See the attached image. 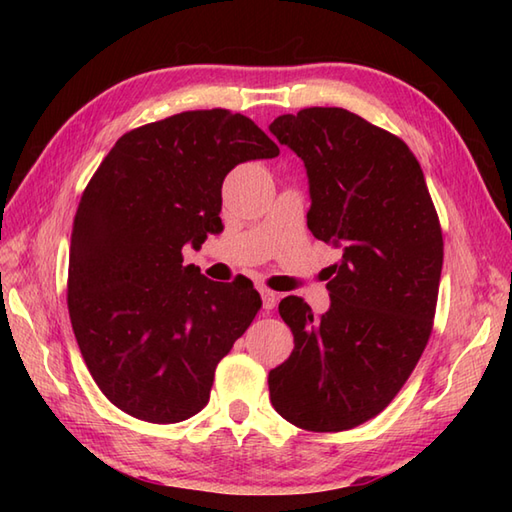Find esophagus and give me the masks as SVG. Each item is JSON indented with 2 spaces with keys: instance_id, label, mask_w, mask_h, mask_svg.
<instances>
[{
  "instance_id": "34e87169",
  "label": "esophagus",
  "mask_w": 512,
  "mask_h": 512,
  "mask_svg": "<svg viewBox=\"0 0 512 512\" xmlns=\"http://www.w3.org/2000/svg\"><path fill=\"white\" fill-rule=\"evenodd\" d=\"M259 295H262V301H264V310L270 312L275 306H277V292L268 290V288H259Z\"/></svg>"
}]
</instances>
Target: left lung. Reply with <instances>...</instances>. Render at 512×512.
Returning <instances> with one entry per match:
<instances>
[{
  "mask_svg": "<svg viewBox=\"0 0 512 512\" xmlns=\"http://www.w3.org/2000/svg\"><path fill=\"white\" fill-rule=\"evenodd\" d=\"M270 132L303 160L308 228L341 248L330 310L301 297L279 314L295 350L270 369V402L306 431H347L376 418L418 365L436 317L444 242L424 173L405 140L343 107L277 116Z\"/></svg>",
  "mask_w": 512,
  "mask_h": 512,
  "instance_id": "8db88e82",
  "label": "left lung"
}]
</instances>
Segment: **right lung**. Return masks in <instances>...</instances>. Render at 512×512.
I'll return each mask as SVG.
<instances>
[{
	"instance_id": "right-lung-1",
	"label": "right lung",
	"mask_w": 512,
	"mask_h": 512,
	"mask_svg": "<svg viewBox=\"0 0 512 512\" xmlns=\"http://www.w3.org/2000/svg\"><path fill=\"white\" fill-rule=\"evenodd\" d=\"M279 147L222 107L173 114L123 134L94 171L72 224L68 310L105 398L171 424L209 402L215 367L253 323V281L215 284L182 246L222 228V182Z\"/></svg>"
}]
</instances>
